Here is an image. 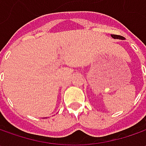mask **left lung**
Masks as SVG:
<instances>
[{"label":"left lung","instance_id":"1","mask_svg":"<svg viewBox=\"0 0 146 146\" xmlns=\"http://www.w3.org/2000/svg\"><path fill=\"white\" fill-rule=\"evenodd\" d=\"M111 36L114 39H119V40H124V37L121 36H118V35H111Z\"/></svg>","mask_w":146,"mask_h":146}]
</instances>
